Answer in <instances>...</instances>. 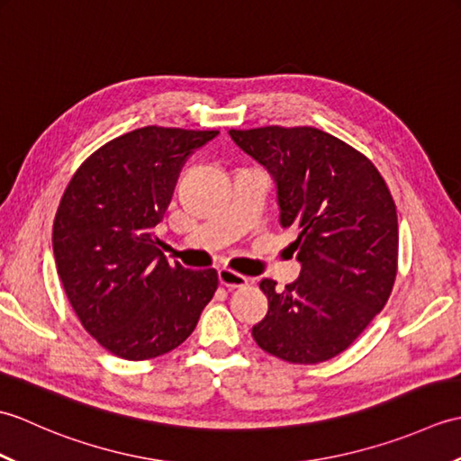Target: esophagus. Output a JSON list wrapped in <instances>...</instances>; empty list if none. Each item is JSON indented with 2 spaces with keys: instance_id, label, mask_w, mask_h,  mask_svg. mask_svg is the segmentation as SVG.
Returning a JSON list of instances; mask_svg holds the SVG:
<instances>
[{
  "instance_id": "esophagus-1",
  "label": "esophagus",
  "mask_w": 461,
  "mask_h": 461,
  "mask_svg": "<svg viewBox=\"0 0 461 461\" xmlns=\"http://www.w3.org/2000/svg\"><path fill=\"white\" fill-rule=\"evenodd\" d=\"M218 279L223 287L228 289H240V287H246L248 285V279L241 276V273H236L231 269H220L218 271Z\"/></svg>"
}]
</instances>
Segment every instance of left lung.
Segmentation results:
<instances>
[{
  "label": "left lung",
  "mask_w": 461,
  "mask_h": 461,
  "mask_svg": "<svg viewBox=\"0 0 461 461\" xmlns=\"http://www.w3.org/2000/svg\"><path fill=\"white\" fill-rule=\"evenodd\" d=\"M277 182L279 221L297 240L301 276L285 289L261 279L267 315L258 345L291 365L340 355L375 319L398 273V215L388 185L365 154L312 126L230 131Z\"/></svg>",
  "instance_id": "8db88e82"
}]
</instances>
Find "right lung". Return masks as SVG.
I'll use <instances>...</instances> for the list:
<instances>
[{
	"label": "right lung",
	"mask_w": 461,
	"mask_h": 461,
	"mask_svg": "<svg viewBox=\"0 0 461 461\" xmlns=\"http://www.w3.org/2000/svg\"><path fill=\"white\" fill-rule=\"evenodd\" d=\"M218 132L136 129L95 150L67 184L53 221L59 279L85 330L116 357L180 347L218 289L215 269L170 266L152 233L184 160Z\"/></svg>",
	"instance_id": "add662e5"
}]
</instances>
